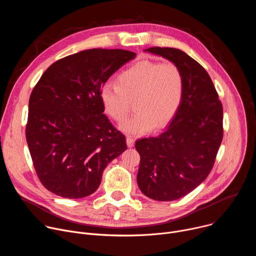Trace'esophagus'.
<instances>
[{"label":"esophagus","mask_w":256,"mask_h":256,"mask_svg":"<svg viewBox=\"0 0 256 256\" xmlns=\"http://www.w3.org/2000/svg\"><path fill=\"white\" fill-rule=\"evenodd\" d=\"M126 144H128V146L130 148V147H134V138L132 136H128L126 138Z\"/></svg>","instance_id":"obj_1"}]
</instances>
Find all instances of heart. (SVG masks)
<instances>
[{
	"label": "heart",
	"mask_w": 256,
	"mask_h": 256,
	"mask_svg": "<svg viewBox=\"0 0 256 256\" xmlns=\"http://www.w3.org/2000/svg\"><path fill=\"white\" fill-rule=\"evenodd\" d=\"M184 95V76L172 62H138L120 72L118 84L106 83L101 89L105 112L118 122L136 114L120 128L134 134L162 128L176 116Z\"/></svg>",
	"instance_id": "b5f03b06"
}]
</instances>
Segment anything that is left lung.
I'll return each instance as SVG.
<instances>
[{
    "mask_svg": "<svg viewBox=\"0 0 256 256\" xmlns=\"http://www.w3.org/2000/svg\"><path fill=\"white\" fill-rule=\"evenodd\" d=\"M175 62L184 72V95L170 126L136 142L140 156L138 186L152 200L186 196L208 177L223 140V106L206 70L177 48L146 50Z\"/></svg>",
    "mask_w": 256,
    "mask_h": 256,
    "instance_id": "obj_1",
    "label": "left lung"
}]
</instances>
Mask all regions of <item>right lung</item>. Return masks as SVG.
I'll list each match as a JSON object with an SVG mask.
<instances>
[{
	"mask_svg": "<svg viewBox=\"0 0 256 256\" xmlns=\"http://www.w3.org/2000/svg\"><path fill=\"white\" fill-rule=\"evenodd\" d=\"M136 54L92 48L62 58L44 72L29 98L26 140L42 186L66 198L99 188L103 170L126 150V136L103 114L101 89Z\"/></svg>",
	"mask_w": 256,
	"mask_h": 256,
	"instance_id": "obj_1",
	"label": "right lung"
}]
</instances>
